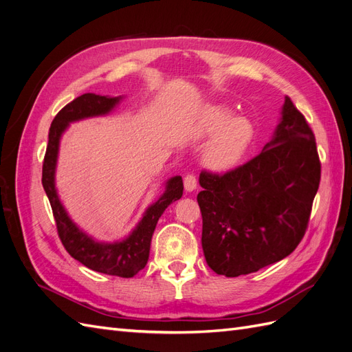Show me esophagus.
Segmentation results:
<instances>
[{"label": "esophagus", "instance_id": "obj_1", "mask_svg": "<svg viewBox=\"0 0 352 352\" xmlns=\"http://www.w3.org/2000/svg\"><path fill=\"white\" fill-rule=\"evenodd\" d=\"M184 185L186 192H192L197 189V177L194 175H186L184 179Z\"/></svg>", "mask_w": 352, "mask_h": 352}]
</instances>
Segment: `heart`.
Returning a JSON list of instances; mask_svg holds the SVG:
<instances>
[{"label": "heart", "mask_w": 352, "mask_h": 352, "mask_svg": "<svg viewBox=\"0 0 352 352\" xmlns=\"http://www.w3.org/2000/svg\"><path fill=\"white\" fill-rule=\"evenodd\" d=\"M202 160L212 170H226L235 166L252 140V124L243 116H233L226 105H210L198 122V135H211Z\"/></svg>", "instance_id": "1"}]
</instances>
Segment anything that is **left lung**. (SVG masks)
<instances>
[{
	"mask_svg": "<svg viewBox=\"0 0 352 352\" xmlns=\"http://www.w3.org/2000/svg\"><path fill=\"white\" fill-rule=\"evenodd\" d=\"M316 138L289 97L263 151L225 175L201 172L202 251L226 278L258 272L301 242L320 184Z\"/></svg>",
	"mask_w": 352,
	"mask_h": 352,
	"instance_id": "1",
	"label": "left lung"
}]
</instances>
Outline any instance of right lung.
Wrapping results in <instances>:
<instances>
[{
  "instance_id": "right-lung-1",
  "label": "right lung",
  "mask_w": 352,
  "mask_h": 352,
  "mask_svg": "<svg viewBox=\"0 0 352 352\" xmlns=\"http://www.w3.org/2000/svg\"><path fill=\"white\" fill-rule=\"evenodd\" d=\"M120 100L122 97L83 94L58 111L51 123L48 133L47 153L44 164H42V186L50 199L61 243L65 245L72 257L94 272L119 276V278H133L146 265L148 257H150L151 238L158 219L172 202L180 199L184 194L182 177L175 176L168 179L164 194L145 210L141 221L131 232V235L123 241L113 243L95 241L74 225L60 202L56 189V166L60 138L67 129L69 123L88 119V117L109 114Z\"/></svg>"
}]
</instances>
